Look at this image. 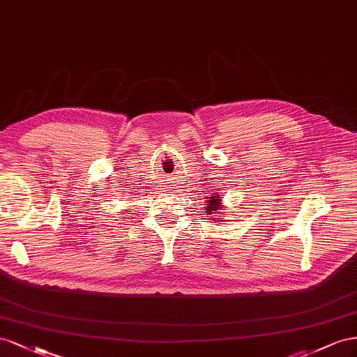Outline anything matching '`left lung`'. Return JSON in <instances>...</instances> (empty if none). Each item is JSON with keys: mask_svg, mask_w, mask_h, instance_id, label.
<instances>
[{"mask_svg": "<svg viewBox=\"0 0 357 357\" xmlns=\"http://www.w3.org/2000/svg\"><path fill=\"white\" fill-rule=\"evenodd\" d=\"M206 206H205V211L206 213L205 215L211 217V215H215V218H218V221H224L222 218H220V213H221V209H222V199H221V195L218 192V195H213L211 197H208V200L205 202ZM226 215V213H224ZM212 217V220H215Z\"/></svg>", "mask_w": 357, "mask_h": 357, "instance_id": "8db88e82", "label": "left lung"}]
</instances>
